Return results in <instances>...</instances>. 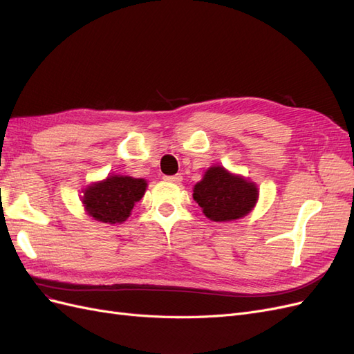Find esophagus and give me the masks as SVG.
Returning a JSON list of instances; mask_svg holds the SVG:
<instances>
[{
    "label": "esophagus",
    "mask_w": 354,
    "mask_h": 354,
    "mask_svg": "<svg viewBox=\"0 0 354 354\" xmlns=\"http://www.w3.org/2000/svg\"><path fill=\"white\" fill-rule=\"evenodd\" d=\"M166 180L174 182V184H180L182 182V176L180 175H174V176H165Z\"/></svg>",
    "instance_id": "obj_1"
}]
</instances>
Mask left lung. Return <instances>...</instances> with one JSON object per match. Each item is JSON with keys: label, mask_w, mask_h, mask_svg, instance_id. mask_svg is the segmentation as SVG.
Segmentation results:
<instances>
[{"label": "left lung", "mask_w": 354, "mask_h": 354, "mask_svg": "<svg viewBox=\"0 0 354 354\" xmlns=\"http://www.w3.org/2000/svg\"><path fill=\"white\" fill-rule=\"evenodd\" d=\"M192 197L210 221L231 222L244 218L254 209L259 189L253 180L213 165L194 185Z\"/></svg>", "instance_id": "obj_1"}]
</instances>
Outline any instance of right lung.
Returning <instances> with one entry per match:
<instances>
[{
  "label": "right lung",
  "mask_w": 354,
  "mask_h": 354,
  "mask_svg": "<svg viewBox=\"0 0 354 354\" xmlns=\"http://www.w3.org/2000/svg\"><path fill=\"white\" fill-rule=\"evenodd\" d=\"M147 189V180L128 175H109L84 188L81 197L85 213L102 223H123Z\"/></svg>",
  "instance_id": "right-lung-1"
}]
</instances>
